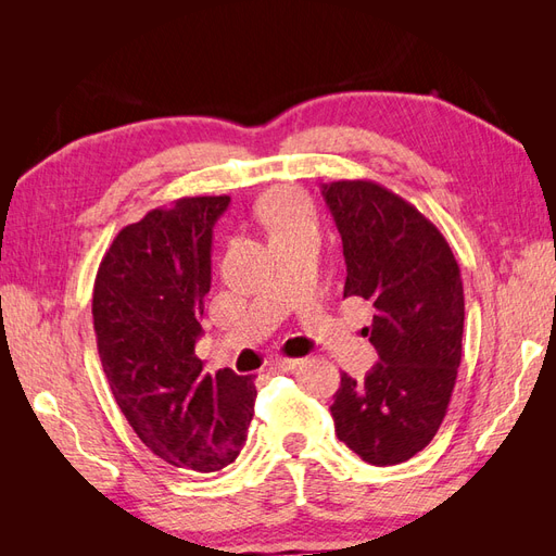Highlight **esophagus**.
Instances as JSON below:
<instances>
[{
  "label": "esophagus",
  "mask_w": 556,
  "mask_h": 556,
  "mask_svg": "<svg viewBox=\"0 0 556 556\" xmlns=\"http://www.w3.org/2000/svg\"><path fill=\"white\" fill-rule=\"evenodd\" d=\"M299 364H301V359H285V357H280V359H274L271 364H268V368H271V371H276V374H290V371H294Z\"/></svg>",
  "instance_id": "esophagus-1"
}]
</instances>
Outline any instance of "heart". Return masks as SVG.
<instances>
[{"label":"heart","instance_id":"obj_1","mask_svg":"<svg viewBox=\"0 0 556 556\" xmlns=\"http://www.w3.org/2000/svg\"><path fill=\"white\" fill-rule=\"evenodd\" d=\"M257 215L266 227L268 237L294 227L301 220H308V208L296 192L292 190H271L266 192L257 206Z\"/></svg>","mask_w":556,"mask_h":556}]
</instances>
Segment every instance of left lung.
Returning <instances> with one entry per match:
<instances>
[{"mask_svg": "<svg viewBox=\"0 0 556 556\" xmlns=\"http://www.w3.org/2000/svg\"><path fill=\"white\" fill-rule=\"evenodd\" d=\"M348 266L343 296L371 301L362 333L378 352L364 380L341 376L339 441L374 466L408 462L439 431L462 362L464 285L443 233L371 180L323 185Z\"/></svg>", "mask_w": 556, "mask_h": 556, "instance_id": "1", "label": "left lung"}]
</instances>
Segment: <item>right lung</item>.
Masks as SVG:
<instances>
[{"label": "right lung", "mask_w": 556, "mask_h": 556, "mask_svg": "<svg viewBox=\"0 0 556 556\" xmlns=\"http://www.w3.org/2000/svg\"><path fill=\"white\" fill-rule=\"evenodd\" d=\"M229 201L182 197L127 225L92 292L97 350L117 406L150 452L197 473L239 457L257 399L255 376H208L194 355L213 227Z\"/></svg>", "instance_id": "obj_1"}]
</instances>
